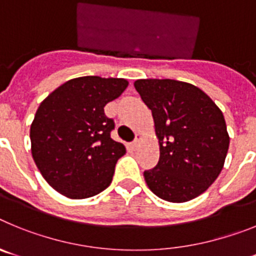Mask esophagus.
<instances>
[{
  "label": "esophagus",
  "mask_w": 256,
  "mask_h": 256,
  "mask_svg": "<svg viewBox=\"0 0 256 256\" xmlns=\"http://www.w3.org/2000/svg\"><path fill=\"white\" fill-rule=\"evenodd\" d=\"M141 142H142V134L137 133V134H136L134 142H133V146H134V148H138L140 144H141Z\"/></svg>",
  "instance_id": "1"
}]
</instances>
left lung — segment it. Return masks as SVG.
I'll use <instances>...</instances> for the list:
<instances>
[{
  "mask_svg": "<svg viewBox=\"0 0 256 256\" xmlns=\"http://www.w3.org/2000/svg\"><path fill=\"white\" fill-rule=\"evenodd\" d=\"M134 88L152 112L160 148L158 165L144 173L148 187L169 202L204 194L223 169L230 146L222 110L191 83L138 79Z\"/></svg>",
  "mask_w": 256,
  "mask_h": 256,
  "instance_id": "left-lung-1",
  "label": "left lung"
}]
</instances>
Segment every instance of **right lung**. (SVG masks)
<instances>
[{
    "label": "right lung",
    "mask_w": 256,
    "mask_h": 256,
    "mask_svg": "<svg viewBox=\"0 0 256 256\" xmlns=\"http://www.w3.org/2000/svg\"><path fill=\"white\" fill-rule=\"evenodd\" d=\"M128 84L124 78L79 76L40 102L30 124L32 156L58 194L73 200L87 198L112 183L126 148L110 137L114 122L104 108Z\"/></svg>",
    "instance_id": "1"
}]
</instances>
